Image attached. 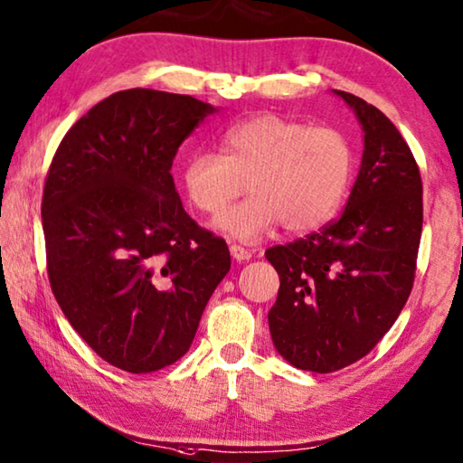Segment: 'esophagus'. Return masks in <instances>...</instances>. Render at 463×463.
<instances>
[{"mask_svg": "<svg viewBox=\"0 0 463 463\" xmlns=\"http://www.w3.org/2000/svg\"><path fill=\"white\" fill-rule=\"evenodd\" d=\"M231 255H232V260H237V261H249V260H251V251H249V249H245V247L237 245V243L231 245Z\"/></svg>", "mask_w": 463, "mask_h": 463, "instance_id": "obj_1", "label": "esophagus"}]
</instances>
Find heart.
<instances>
[{"instance_id":"heart-1","label":"heart","mask_w":463,"mask_h":463,"mask_svg":"<svg viewBox=\"0 0 463 463\" xmlns=\"http://www.w3.org/2000/svg\"><path fill=\"white\" fill-rule=\"evenodd\" d=\"M354 152L334 128H311L290 117L263 113L231 128L224 150L195 152L183 166L189 203L220 220L234 239L255 241L280 222L288 232L324 226L348 194Z\"/></svg>"}]
</instances>
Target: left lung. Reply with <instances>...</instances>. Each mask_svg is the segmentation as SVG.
<instances>
[{
  "mask_svg": "<svg viewBox=\"0 0 463 463\" xmlns=\"http://www.w3.org/2000/svg\"><path fill=\"white\" fill-rule=\"evenodd\" d=\"M337 94L364 129L348 205L319 231L266 251L280 276L271 340L311 373L361 361L390 332L412 292L422 232L420 168L406 139L377 107Z\"/></svg>",
  "mask_w": 463,
  "mask_h": 463,
  "instance_id": "left-lung-1",
  "label": "left lung"
}]
</instances>
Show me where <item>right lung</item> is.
Masks as SVG:
<instances>
[{"label":"right lung","mask_w":463,"mask_h":463,"mask_svg":"<svg viewBox=\"0 0 463 463\" xmlns=\"http://www.w3.org/2000/svg\"><path fill=\"white\" fill-rule=\"evenodd\" d=\"M214 107L131 88L73 123L43 189L51 290L71 327L117 369L152 373L192 346L231 269L226 241L183 210L179 146Z\"/></svg>","instance_id":"add662e5"}]
</instances>
